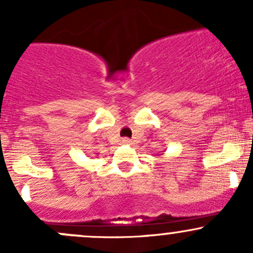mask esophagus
<instances>
[{
  "instance_id": "1",
  "label": "esophagus",
  "mask_w": 253,
  "mask_h": 253,
  "mask_svg": "<svg viewBox=\"0 0 253 253\" xmlns=\"http://www.w3.org/2000/svg\"><path fill=\"white\" fill-rule=\"evenodd\" d=\"M124 142H125V143H128V142H129V139H128V138H125V139H124Z\"/></svg>"
}]
</instances>
